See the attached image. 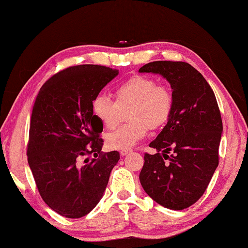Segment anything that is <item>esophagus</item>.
Here are the masks:
<instances>
[{
  "mask_svg": "<svg viewBox=\"0 0 248 248\" xmlns=\"http://www.w3.org/2000/svg\"><path fill=\"white\" fill-rule=\"evenodd\" d=\"M131 152H132V150L124 149V150H121V151H120V154L123 155V156H124V155H127L128 153H131Z\"/></svg>",
  "mask_w": 248,
  "mask_h": 248,
  "instance_id": "esophagus-1",
  "label": "esophagus"
}]
</instances>
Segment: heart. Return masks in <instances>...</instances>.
<instances>
[{"instance_id":"1","label":"heart","mask_w":248,"mask_h":248,"mask_svg":"<svg viewBox=\"0 0 248 248\" xmlns=\"http://www.w3.org/2000/svg\"><path fill=\"white\" fill-rule=\"evenodd\" d=\"M129 108L130 123L107 134L106 143L110 149L132 148L143 138L149 128L157 129L167 123L173 109L170 90L157 85L155 79L136 75L115 89V102L104 94L96 95L92 102V112L104 128L114 129L121 111Z\"/></svg>"}]
</instances>
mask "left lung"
I'll return each instance as SVG.
<instances>
[{
    "mask_svg": "<svg viewBox=\"0 0 248 248\" xmlns=\"http://www.w3.org/2000/svg\"><path fill=\"white\" fill-rule=\"evenodd\" d=\"M140 73H155L171 87L170 119L144 154L140 183L158 204L183 210L197 202L219 165L223 131L215 93L194 66L182 61H154Z\"/></svg>",
    "mask_w": 248,
    "mask_h": 248,
    "instance_id": "8db88e82",
    "label": "left lung"
}]
</instances>
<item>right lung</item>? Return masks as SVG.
I'll return each mask as SVG.
<instances>
[{
    "mask_svg": "<svg viewBox=\"0 0 248 248\" xmlns=\"http://www.w3.org/2000/svg\"><path fill=\"white\" fill-rule=\"evenodd\" d=\"M119 71L83 64L54 74L41 87L32 107L28 164L41 198L59 215L86 216L99 202L117 151L102 152L103 125L92 112V102ZM92 155L84 165L80 158Z\"/></svg>",
    "mask_w": 248,
    "mask_h": 248,
    "instance_id": "1",
    "label": "right lung"
}]
</instances>
